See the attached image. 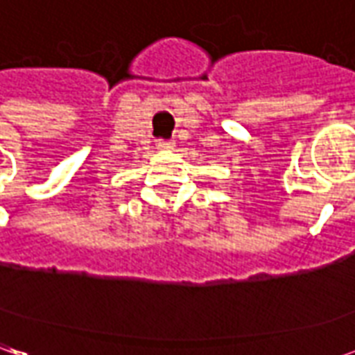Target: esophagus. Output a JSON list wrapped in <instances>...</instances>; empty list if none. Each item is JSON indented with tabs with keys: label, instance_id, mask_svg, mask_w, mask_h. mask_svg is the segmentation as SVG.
I'll return each mask as SVG.
<instances>
[{
	"label": "esophagus",
	"instance_id": "esophagus-1",
	"mask_svg": "<svg viewBox=\"0 0 355 355\" xmlns=\"http://www.w3.org/2000/svg\"><path fill=\"white\" fill-rule=\"evenodd\" d=\"M157 148L159 150H175V142L173 140H157Z\"/></svg>",
	"mask_w": 355,
	"mask_h": 355
}]
</instances>
